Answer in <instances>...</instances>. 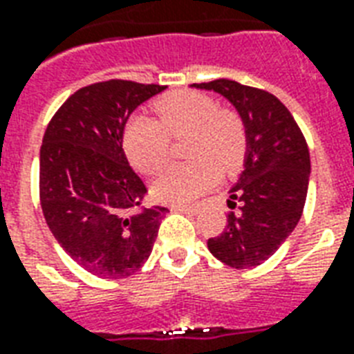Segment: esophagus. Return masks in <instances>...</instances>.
Listing matches in <instances>:
<instances>
[{
    "mask_svg": "<svg viewBox=\"0 0 354 354\" xmlns=\"http://www.w3.org/2000/svg\"><path fill=\"white\" fill-rule=\"evenodd\" d=\"M174 212H185V214H196L198 212V207H187V205H174L171 207Z\"/></svg>",
    "mask_w": 354,
    "mask_h": 354,
    "instance_id": "esophagus-1",
    "label": "esophagus"
}]
</instances>
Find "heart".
I'll use <instances>...</instances> for the list:
<instances>
[{
  "label": "heart",
  "instance_id": "heart-1",
  "mask_svg": "<svg viewBox=\"0 0 354 354\" xmlns=\"http://www.w3.org/2000/svg\"><path fill=\"white\" fill-rule=\"evenodd\" d=\"M158 119L136 113L124 127V153L143 174L153 175L169 158V138L188 136L185 156L194 160L164 169L153 183L156 199L187 205L220 179V166L231 171L246 151L243 117L196 91L167 93L155 102Z\"/></svg>",
  "mask_w": 354,
  "mask_h": 354
}]
</instances>
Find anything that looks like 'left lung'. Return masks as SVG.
<instances>
[{
  "mask_svg": "<svg viewBox=\"0 0 354 354\" xmlns=\"http://www.w3.org/2000/svg\"><path fill=\"white\" fill-rule=\"evenodd\" d=\"M192 87L227 98L246 127L244 169L227 199L241 212H231L222 235L209 239L207 246L230 267H257L286 243L302 216L310 180L306 140L270 93L224 78Z\"/></svg>",
  "mask_w": 354,
  "mask_h": 354,
  "instance_id": "1",
  "label": "left lung"
}]
</instances>
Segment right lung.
Masks as SVG:
<instances>
[{
    "label": "right lung",
    "instance_id": "add662e5",
    "mask_svg": "<svg viewBox=\"0 0 354 354\" xmlns=\"http://www.w3.org/2000/svg\"><path fill=\"white\" fill-rule=\"evenodd\" d=\"M166 89L108 80L66 98L41 147V207L55 241L98 278L134 274L151 256L166 207L147 194L123 151L127 119Z\"/></svg>",
    "mask_w": 354,
    "mask_h": 354
}]
</instances>
